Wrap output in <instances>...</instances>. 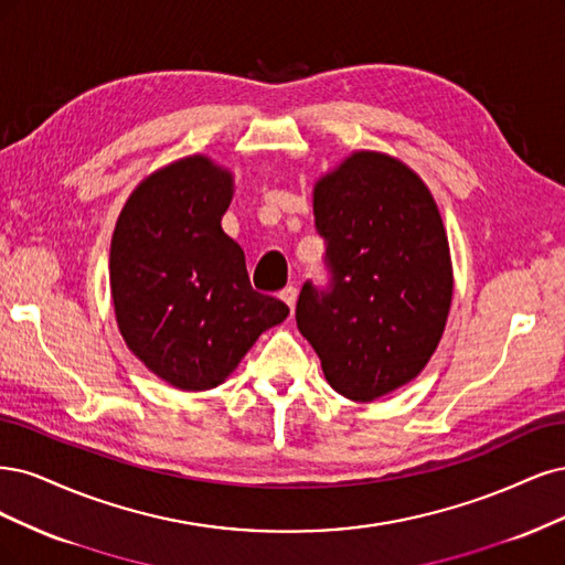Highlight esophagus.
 Instances as JSON below:
<instances>
[{"label": "esophagus", "mask_w": 565, "mask_h": 565, "mask_svg": "<svg viewBox=\"0 0 565 565\" xmlns=\"http://www.w3.org/2000/svg\"><path fill=\"white\" fill-rule=\"evenodd\" d=\"M279 298H281L290 309H294L296 302H298V290H296V286H286V288L281 290V294H279Z\"/></svg>", "instance_id": "esophagus-1"}]
</instances>
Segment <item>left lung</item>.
Wrapping results in <instances>:
<instances>
[{
  "instance_id": "left-lung-1",
  "label": "left lung",
  "mask_w": 565,
  "mask_h": 565,
  "mask_svg": "<svg viewBox=\"0 0 565 565\" xmlns=\"http://www.w3.org/2000/svg\"><path fill=\"white\" fill-rule=\"evenodd\" d=\"M333 271L329 294L305 284L296 321L329 385L369 404L429 363L452 302L446 227L425 180L402 159L354 150L312 192Z\"/></svg>"
}]
</instances>
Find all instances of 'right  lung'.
I'll return each mask as SVG.
<instances>
[{"label": "right lung", "instance_id": "1", "mask_svg": "<svg viewBox=\"0 0 565 565\" xmlns=\"http://www.w3.org/2000/svg\"><path fill=\"white\" fill-rule=\"evenodd\" d=\"M234 175L190 154L142 178L110 244L119 333L145 366L183 392L213 390L288 307L250 288L242 246L223 232Z\"/></svg>", "mask_w": 565, "mask_h": 565}]
</instances>
